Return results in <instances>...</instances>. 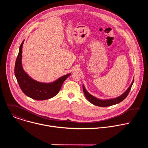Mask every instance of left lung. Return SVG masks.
<instances>
[{
	"label": "left lung",
	"mask_w": 148,
	"mask_h": 148,
	"mask_svg": "<svg viewBox=\"0 0 148 148\" xmlns=\"http://www.w3.org/2000/svg\"><path fill=\"white\" fill-rule=\"evenodd\" d=\"M134 79H133L132 82L131 83V86H130V87L127 89L123 94H122L121 96L115 98H113V99H105V100H102V99H99L94 96H92V95H91L86 89L85 87H84V85H82V88H83V91L84 93V95H85L86 98L92 104L97 105V106L98 107H109V106H111V105L118 103L119 102H121V101H122L126 97L128 96L132 84L134 83Z\"/></svg>",
	"instance_id": "left-lung-1"
}]
</instances>
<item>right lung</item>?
<instances>
[{
	"instance_id": "obj_1",
	"label": "right lung",
	"mask_w": 148,
	"mask_h": 148,
	"mask_svg": "<svg viewBox=\"0 0 148 148\" xmlns=\"http://www.w3.org/2000/svg\"><path fill=\"white\" fill-rule=\"evenodd\" d=\"M23 43L24 41L20 46L14 66V74L20 88L26 95L36 100L48 99L56 96L59 92L63 82L71 74L62 76L50 83L40 82L32 79L22 67V57Z\"/></svg>"
}]
</instances>
